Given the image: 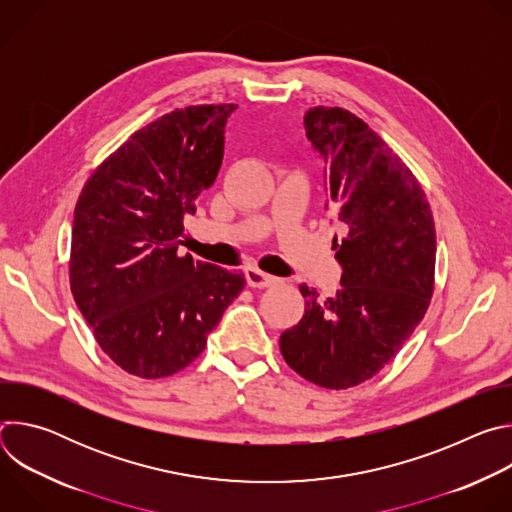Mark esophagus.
Instances as JSON below:
<instances>
[{"mask_svg": "<svg viewBox=\"0 0 512 512\" xmlns=\"http://www.w3.org/2000/svg\"><path fill=\"white\" fill-rule=\"evenodd\" d=\"M245 279H247V283H249L251 287H259V289L271 287V285H275V283L279 281L277 277H273V275H269V273H263V271L255 269V267L245 269Z\"/></svg>", "mask_w": 512, "mask_h": 512, "instance_id": "obj_1", "label": "esophagus"}]
</instances>
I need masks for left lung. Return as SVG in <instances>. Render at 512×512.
I'll list each match as a JSON object with an SVG mask.
<instances>
[{
  "label": "left lung",
  "mask_w": 512,
  "mask_h": 512,
  "mask_svg": "<svg viewBox=\"0 0 512 512\" xmlns=\"http://www.w3.org/2000/svg\"><path fill=\"white\" fill-rule=\"evenodd\" d=\"M306 135L324 158V186L346 237L334 298L300 285L306 314L285 330V362L324 389L375 377L423 320L433 296L435 225L423 188L403 160L354 113L312 107Z\"/></svg>",
  "instance_id": "1"
}]
</instances>
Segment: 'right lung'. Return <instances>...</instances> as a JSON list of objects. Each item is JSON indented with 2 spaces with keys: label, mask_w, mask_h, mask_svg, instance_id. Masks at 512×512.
I'll use <instances>...</instances> for the list:
<instances>
[{
  "label": "right lung",
  "mask_w": 512,
  "mask_h": 512,
  "mask_svg": "<svg viewBox=\"0 0 512 512\" xmlns=\"http://www.w3.org/2000/svg\"><path fill=\"white\" fill-rule=\"evenodd\" d=\"M235 109L192 105L135 131L75 206L72 296L103 352L139 379L188 367L245 287L243 273L178 253L184 216L221 170Z\"/></svg>",
  "instance_id": "1"
}]
</instances>
